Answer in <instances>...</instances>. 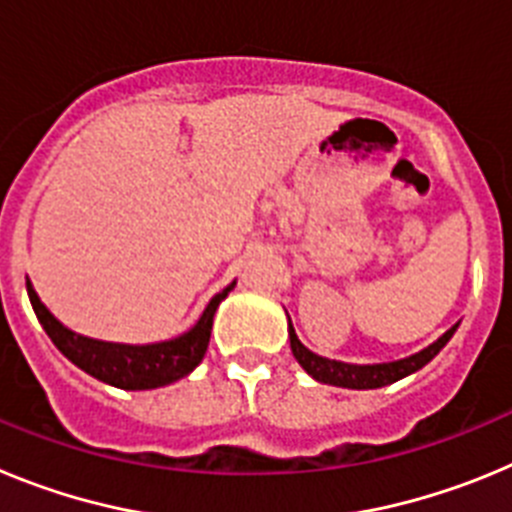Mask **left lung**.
Masks as SVG:
<instances>
[{"instance_id": "left-lung-1", "label": "left lung", "mask_w": 512, "mask_h": 512, "mask_svg": "<svg viewBox=\"0 0 512 512\" xmlns=\"http://www.w3.org/2000/svg\"><path fill=\"white\" fill-rule=\"evenodd\" d=\"M454 330L456 325L446 330L431 346L418 351V354L408 356V359L390 361V364H346V361L325 359V356L312 354L310 348L302 346V341L297 338L295 328H292V320H289V346H292L295 359L300 361V366L312 379H318L323 384H333V387H348V390H377V387H387V384L423 369L449 343V338L454 336Z\"/></svg>"}]
</instances>
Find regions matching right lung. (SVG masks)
I'll return each instance as SVG.
<instances>
[{
	"label": "right lung",
	"instance_id": "1",
	"mask_svg": "<svg viewBox=\"0 0 512 512\" xmlns=\"http://www.w3.org/2000/svg\"><path fill=\"white\" fill-rule=\"evenodd\" d=\"M233 287L235 282H230L223 292H217L200 315V320L187 333L171 338V341L146 343V346L79 336V333H74V330H69L53 318L51 310L40 302L30 279H27V297H30V305H33L48 338L56 343L58 351L71 364L92 374L99 382L120 387V390H156V387H164V384L187 377L194 366L200 364L207 351V343H210L212 318H215L217 305L228 297Z\"/></svg>",
	"mask_w": 512,
	"mask_h": 512
}]
</instances>
